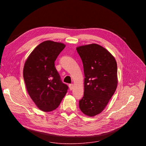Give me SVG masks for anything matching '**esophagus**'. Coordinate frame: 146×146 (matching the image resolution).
I'll use <instances>...</instances> for the list:
<instances>
[{
	"instance_id": "1",
	"label": "esophagus",
	"mask_w": 146,
	"mask_h": 146,
	"mask_svg": "<svg viewBox=\"0 0 146 146\" xmlns=\"http://www.w3.org/2000/svg\"><path fill=\"white\" fill-rule=\"evenodd\" d=\"M69 87L70 90H72L73 89V88H74V85H73V84H69Z\"/></svg>"
}]
</instances>
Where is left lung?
Returning a JSON list of instances; mask_svg holds the SVG:
<instances>
[{"instance_id": "left-lung-1", "label": "left lung", "mask_w": 146, "mask_h": 146, "mask_svg": "<svg viewBox=\"0 0 146 146\" xmlns=\"http://www.w3.org/2000/svg\"><path fill=\"white\" fill-rule=\"evenodd\" d=\"M84 69V95L79 101L82 112L88 116L100 113L117 86V63L106 48L97 44L76 48Z\"/></svg>"}]
</instances>
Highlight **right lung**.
<instances>
[{"instance_id":"obj_1","label":"right lung","mask_w":146,"mask_h":146,"mask_svg":"<svg viewBox=\"0 0 146 146\" xmlns=\"http://www.w3.org/2000/svg\"><path fill=\"white\" fill-rule=\"evenodd\" d=\"M65 44L46 41L34 48L25 61L23 76L28 93L42 111L48 112L60 105L68 86L61 80L55 61Z\"/></svg>"}]
</instances>
